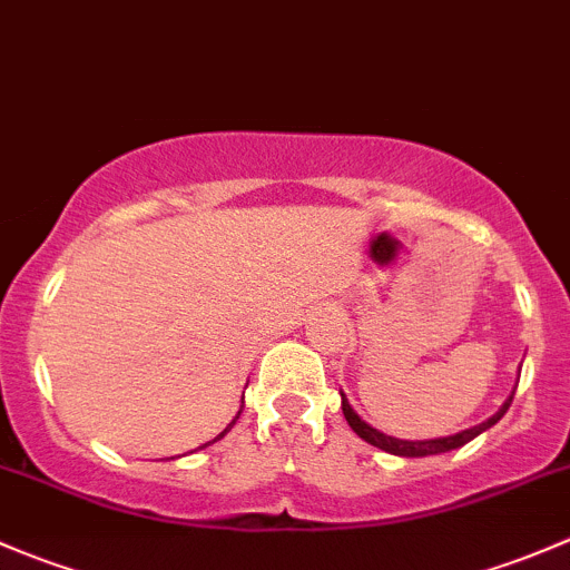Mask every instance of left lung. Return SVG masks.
<instances>
[{
	"label": "left lung",
	"mask_w": 570,
	"mask_h": 570,
	"mask_svg": "<svg viewBox=\"0 0 570 570\" xmlns=\"http://www.w3.org/2000/svg\"><path fill=\"white\" fill-rule=\"evenodd\" d=\"M513 392H515V390H513ZM513 392H510L508 401L502 403L500 412L491 414L489 420L480 422V425L466 428V431L453 433V436L416 439V442H412V439H395V436H386V433L375 431L373 425H367V422L362 420V416L356 414L354 409H351L348 397H345L343 392H340V395H343V414H345V420H348L351 431H354L356 436L365 439V442H367V444H373V448L384 450V453L401 455V459H425V455H442V453H450V450H459V448H463V444H466V442H472L474 436H480V433H483V431H489L491 425H497V422H500L502 416H504V412H508V409H510V403H513Z\"/></svg>",
	"instance_id": "1"
}]
</instances>
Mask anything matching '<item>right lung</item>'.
I'll list each match as a JSON object with an SVG mask.
<instances>
[{
  "instance_id": "obj_1",
  "label": "right lung",
  "mask_w": 570,
  "mask_h": 570,
  "mask_svg": "<svg viewBox=\"0 0 570 570\" xmlns=\"http://www.w3.org/2000/svg\"><path fill=\"white\" fill-rule=\"evenodd\" d=\"M242 409H244V397H242ZM238 416H242V412H238L236 416H233V422H230V425H227V428H225V431H222V433H219V436H214V439H210V442H205V444H203V448H208V444L219 442V439H222V436H225V433H227V431H230V428H233V425H236V420H238Z\"/></svg>"
}]
</instances>
